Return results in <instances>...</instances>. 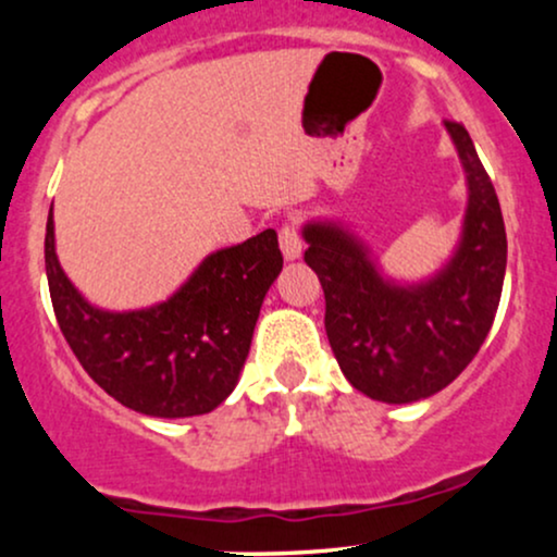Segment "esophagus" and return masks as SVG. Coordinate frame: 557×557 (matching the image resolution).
<instances>
[{"label": "esophagus", "instance_id": "obj_1", "mask_svg": "<svg viewBox=\"0 0 557 557\" xmlns=\"http://www.w3.org/2000/svg\"><path fill=\"white\" fill-rule=\"evenodd\" d=\"M280 235V248H283V257L285 259H298L300 257V248H304V240H300L298 225L293 220H285L283 225L277 230Z\"/></svg>", "mask_w": 557, "mask_h": 557}]
</instances>
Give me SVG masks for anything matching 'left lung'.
I'll list each match as a JSON object with an SVG mask.
<instances>
[{"label":"left lung","mask_w":557,"mask_h":557,"mask_svg":"<svg viewBox=\"0 0 557 557\" xmlns=\"http://www.w3.org/2000/svg\"><path fill=\"white\" fill-rule=\"evenodd\" d=\"M445 127L469 177V209L456 257L430 283L389 285L341 227H304L332 354L372 400L413 403L450 385L479 354L500 304L508 259L500 201L466 127L456 120Z\"/></svg>","instance_id":"left-lung-1"}]
</instances>
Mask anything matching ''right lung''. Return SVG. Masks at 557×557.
I'll return each mask as SVG.
<instances>
[{"instance_id":"1","label":"right lung","mask_w":557,"mask_h":557,"mask_svg":"<svg viewBox=\"0 0 557 557\" xmlns=\"http://www.w3.org/2000/svg\"><path fill=\"white\" fill-rule=\"evenodd\" d=\"M49 296L62 335L104 393L146 417H201L233 393L261 300L283 270L277 233L264 230L203 261L170 300L144 311L94 309L62 272L54 222L44 238Z\"/></svg>"}]
</instances>
